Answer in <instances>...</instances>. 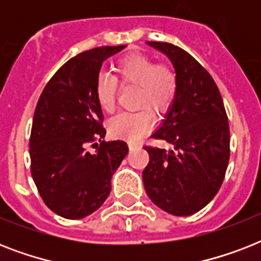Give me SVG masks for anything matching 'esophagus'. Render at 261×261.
Listing matches in <instances>:
<instances>
[{
    "mask_svg": "<svg viewBox=\"0 0 261 261\" xmlns=\"http://www.w3.org/2000/svg\"><path fill=\"white\" fill-rule=\"evenodd\" d=\"M138 146H139L138 143L128 142V149H130V150H134V149H137V147H138Z\"/></svg>",
    "mask_w": 261,
    "mask_h": 261,
    "instance_id": "obj_1",
    "label": "esophagus"
}]
</instances>
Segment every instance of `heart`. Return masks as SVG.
Returning a JSON list of instances; mask_svg holds the SVG:
<instances>
[{
    "instance_id": "b5f03b06",
    "label": "heart",
    "mask_w": 261,
    "mask_h": 261,
    "mask_svg": "<svg viewBox=\"0 0 261 261\" xmlns=\"http://www.w3.org/2000/svg\"><path fill=\"white\" fill-rule=\"evenodd\" d=\"M118 84L137 87V106L145 107L137 112H122L108 123L110 134L115 138L137 142L153 127V116L165 114L173 106L178 92V79L171 65L155 63L147 55L133 54L119 59L115 77L98 75L94 83V97L104 112H112L116 102Z\"/></svg>"
}]
</instances>
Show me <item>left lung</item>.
Masks as SVG:
<instances>
[{
  "instance_id": "8db88e82",
  "label": "left lung",
  "mask_w": 261,
  "mask_h": 261,
  "mask_svg": "<svg viewBox=\"0 0 261 261\" xmlns=\"http://www.w3.org/2000/svg\"><path fill=\"white\" fill-rule=\"evenodd\" d=\"M147 44L167 55L178 79L173 106L151 138L171 150L143 146L149 164L142 172L147 196L172 215L202 210L222 186L230 157V131L222 96L208 71L180 47L164 42Z\"/></svg>"
}]
</instances>
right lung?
Instances as JSON below:
<instances>
[{
  "label": "right lung",
  "mask_w": 261,
  "mask_h": 261,
  "mask_svg": "<svg viewBox=\"0 0 261 261\" xmlns=\"http://www.w3.org/2000/svg\"><path fill=\"white\" fill-rule=\"evenodd\" d=\"M124 47H96L70 58L36 104L31 173L43 202L63 218H84L106 202L112 174L128 151L124 141H104V118L94 97L102 62ZM88 146L96 151L90 153Z\"/></svg>",
  "instance_id": "right-lung-1"
}]
</instances>
